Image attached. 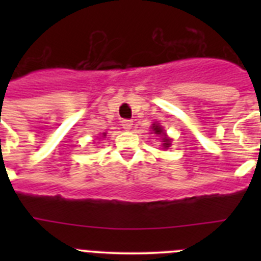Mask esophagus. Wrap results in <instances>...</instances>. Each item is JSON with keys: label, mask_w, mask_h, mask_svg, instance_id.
I'll return each instance as SVG.
<instances>
[{"label": "esophagus", "mask_w": 261, "mask_h": 261, "mask_svg": "<svg viewBox=\"0 0 261 261\" xmlns=\"http://www.w3.org/2000/svg\"><path fill=\"white\" fill-rule=\"evenodd\" d=\"M121 125H123V128L125 129V130H130L133 125L132 120H126V119L123 120V121H121Z\"/></svg>", "instance_id": "1"}]
</instances>
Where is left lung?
<instances>
[{
    "label": "left lung",
    "instance_id": "1",
    "mask_svg": "<svg viewBox=\"0 0 261 261\" xmlns=\"http://www.w3.org/2000/svg\"><path fill=\"white\" fill-rule=\"evenodd\" d=\"M151 130H153V133H155L156 136H161V138H162L163 149H168V147L171 146V138L167 137L165 129H163L162 125H159V123H154L153 125H151Z\"/></svg>",
    "mask_w": 261,
    "mask_h": 261
}]
</instances>
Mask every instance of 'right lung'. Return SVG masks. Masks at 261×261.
Masks as SVG:
<instances>
[{
	"label": "right lung",
	"instance_id": "obj_1",
	"mask_svg": "<svg viewBox=\"0 0 261 261\" xmlns=\"http://www.w3.org/2000/svg\"><path fill=\"white\" fill-rule=\"evenodd\" d=\"M105 136H106V133H103V137H105Z\"/></svg>",
	"mask_w": 261,
	"mask_h": 261
}]
</instances>
